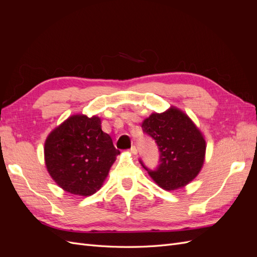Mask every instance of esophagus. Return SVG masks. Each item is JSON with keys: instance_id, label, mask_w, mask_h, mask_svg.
Wrapping results in <instances>:
<instances>
[{"instance_id": "esophagus-1", "label": "esophagus", "mask_w": 257, "mask_h": 257, "mask_svg": "<svg viewBox=\"0 0 257 257\" xmlns=\"http://www.w3.org/2000/svg\"><path fill=\"white\" fill-rule=\"evenodd\" d=\"M130 151H131L132 153H133V154H136V153H137V148H136V146H132Z\"/></svg>"}]
</instances>
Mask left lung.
I'll use <instances>...</instances> for the list:
<instances>
[{
  "label": "left lung",
  "mask_w": 257,
  "mask_h": 257,
  "mask_svg": "<svg viewBox=\"0 0 257 257\" xmlns=\"http://www.w3.org/2000/svg\"><path fill=\"white\" fill-rule=\"evenodd\" d=\"M142 127L158 145L160 159L154 169L148 168L141 159L139 162L161 188H182L198 175L204 164L206 142L188 115L170 108L163 113H152Z\"/></svg>",
  "instance_id": "1"
}]
</instances>
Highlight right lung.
<instances>
[{
  "mask_svg": "<svg viewBox=\"0 0 257 257\" xmlns=\"http://www.w3.org/2000/svg\"><path fill=\"white\" fill-rule=\"evenodd\" d=\"M118 154L98 116L73 115L45 143L46 166L53 180L81 196L92 195L102 186Z\"/></svg>",
  "mask_w": 257,
  "mask_h": 257,
  "instance_id": "1",
  "label": "right lung"
}]
</instances>
